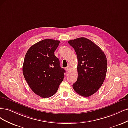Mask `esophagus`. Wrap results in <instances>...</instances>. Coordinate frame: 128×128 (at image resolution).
<instances>
[{
    "label": "esophagus",
    "instance_id": "1",
    "mask_svg": "<svg viewBox=\"0 0 128 128\" xmlns=\"http://www.w3.org/2000/svg\"><path fill=\"white\" fill-rule=\"evenodd\" d=\"M70 69V68L69 66H67V67L65 68V70H66V72L69 71Z\"/></svg>",
    "mask_w": 128,
    "mask_h": 128
}]
</instances>
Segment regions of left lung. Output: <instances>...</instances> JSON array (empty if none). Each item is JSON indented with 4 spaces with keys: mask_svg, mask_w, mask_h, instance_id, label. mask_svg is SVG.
Masks as SVG:
<instances>
[{
    "mask_svg": "<svg viewBox=\"0 0 128 128\" xmlns=\"http://www.w3.org/2000/svg\"><path fill=\"white\" fill-rule=\"evenodd\" d=\"M78 58V79L73 84L74 91L88 97L92 95L102 84L107 72L108 62L102 49L84 37L69 40Z\"/></svg>",
    "mask_w": 128,
    "mask_h": 128,
    "instance_id": "left-lung-1",
    "label": "left lung"
}]
</instances>
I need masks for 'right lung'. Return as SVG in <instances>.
<instances>
[{
  "label": "right lung",
  "mask_w": 128,
  "mask_h": 128,
  "mask_svg": "<svg viewBox=\"0 0 128 128\" xmlns=\"http://www.w3.org/2000/svg\"><path fill=\"white\" fill-rule=\"evenodd\" d=\"M60 41L42 40L28 49L23 65V73L30 88L37 95L48 98L55 94L64 77L54 52Z\"/></svg>",
  "instance_id": "obj_1"
}]
</instances>
